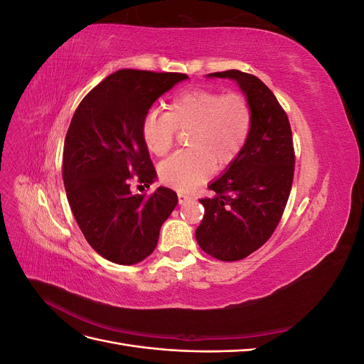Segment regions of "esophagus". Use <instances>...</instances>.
I'll use <instances>...</instances> for the list:
<instances>
[{
	"instance_id": "34e87169",
	"label": "esophagus",
	"mask_w": 364,
	"mask_h": 364,
	"mask_svg": "<svg viewBox=\"0 0 364 364\" xmlns=\"http://www.w3.org/2000/svg\"><path fill=\"white\" fill-rule=\"evenodd\" d=\"M178 199H179V205H186L188 202H191L193 197L188 196V194H185V193H179Z\"/></svg>"
}]
</instances>
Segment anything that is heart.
<instances>
[{
    "label": "heart",
    "mask_w": 364,
    "mask_h": 364,
    "mask_svg": "<svg viewBox=\"0 0 364 364\" xmlns=\"http://www.w3.org/2000/svg\"><path fill=\"white\" fill-rule=\"evenodd\" d=\"M179 130H191L190 150L164 161L159 176L178 191H191L213 173L223 168L243 150L252 129V107L238 92L220 94L190 90L176 95L168 112L150 111L141 134L147 149L156 156L171 150Z\"/></svg>",
    "instance_id": "obj_1"
}]
</instances>
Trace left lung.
<instances>
[{"label":"left lung","instance_id":"1","mask_svg":"<svg viewBox=\"0 0 364 364\" xmlns=\"http://www.w3.org/2000/svg\"><path fill=\"white\" fill-rule=\"evenodd\" d=\"M209 79L234 80L252 107V129L240 155L209 183L215 194L200 199L199 246L220 261L243 259L259 249L277 229L287 205L294 150L287 114L258 77L229 70Z\"/></svg>","mask_w":364,"mask_h":364}]
</instances>
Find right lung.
Masks as SVG:
<instances>
[{"label": "right lung", "mask_w": 364, "mask_h": 364, "mask_svg": "<svg viewBox=\"0 0 364 364\" xmlns=\"http://www.w3.org/2000/svg\"><path fill=\"white\" fill-rule=\"evenodd\" d=\"M188 79L179 73L119 70L87 94L63 146V183L77 225L103 258L121 266L146 259L155 250L162 223L178 205V194L159 186L134 194L129 181H156L142 121L158 98Z\"/></svg>", "instance_id": "obj_1"}]
</instances>
